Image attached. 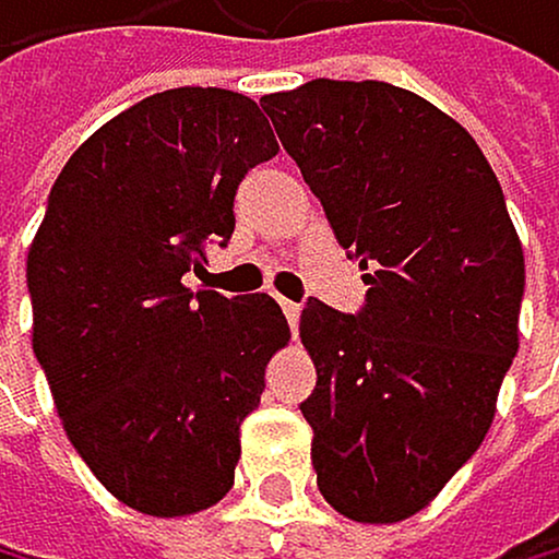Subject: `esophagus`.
<instances>
[{
  "mask_svg": "<svg viewBox=\"0 0 559 559\" xmlns=\"http://www.w3.org/2000/svg\"><path fill=\"white\" fill-rule=\"evenodd\" d=\"M280 308H283V314H286V322H290V329L297 332V322H300V304L280 297Z\"/></svg>",
  "mask_w": 559,
  "mask_h": 559,
  "instance_id": "obj_1",
  "label": "esophagus"
}]
</instances>
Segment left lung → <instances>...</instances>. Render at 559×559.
<instances>
[{"mask_svg": "<svg viewBox=\"0 0 559 559\" xmlns=\"http://www.w3.org/2000/svg\"><path fill=\"white\" fill-rule=\"evenodd\" d=\"M367 300L300 311L318 490L353 522L424 511L483 444L519 353L522 241L476 139L409 90L311 80L262 97Z\"/></svg>", "mask_w": 559, "mask_h": 559, "instance_id": "left-lung-1", "label": "left lung"}]
</instances>
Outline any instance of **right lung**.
Wrapping results in <instances>:
<instances>
[{"label":"right lung","instance_id":"add662e5","mask_svg":"<svg viewBox=\"0 0 559 559\" xmlns=\"http://www.w3.org/2000/svg\"><path fill=\"white\" fill-rule=\"evenodd\" d=\"M276 153L251 97L164 90L72 153L27 251L34 357L69 441L153 519L224 500L265 364L290 340L269 294L185 286L210 241H230L241 178Z\"/></svg>","mask_w":559,"mask_h":559}]
</instances>
